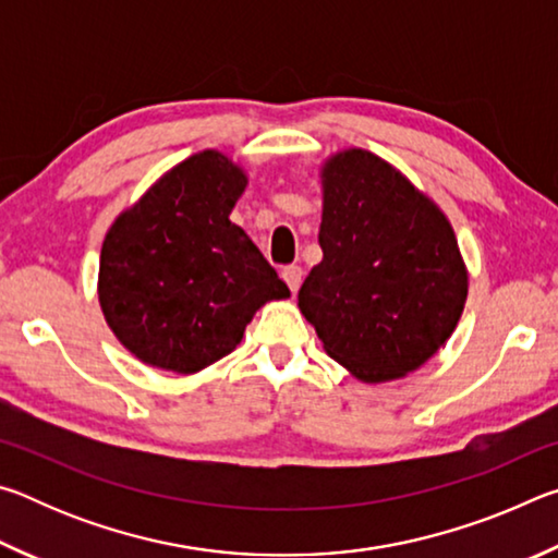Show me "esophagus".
Returning <instances> with one entry per match:
<instances>
[{"instance_id":"obj_1","label":"esophagus","mask_w":558,"mask_h":558,"mask_svg":"<svg viewBox=\"0 0 558 558\" xmlns=\"http://www.w3.org/2000/svg\"><path fill=\"white\" fill-rule=\"evenodd\" d=\"M282 280L288 282L290 292H292V295H295L298 288H300V282H302V268H300V266H288V268H282Z\"/></svg>"}]
</instances>
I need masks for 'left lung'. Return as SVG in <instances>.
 Here are the masks:
<instances>
[{
  "mask_svg": "<svg viewBox=\"0 0 558 558\" xmlns=\"http://www.w3.org/2000/svg\"><path fill=\"white\" fill-rule=\"evenodd\" d=\"M323 186V263L298 305L335 362L369 384L399 379L460 319L468 272L456 233L399 169L364 149L329 159Z\"/></svg>",
  "mask_w": 558,
  "mask_h": 558,
  "instance_id": "left-lung-1",
  "label": "left lung"
}]
</instances>
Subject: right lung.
I'll use <instances>...</instances> for the list:
<instances>
[{
	"label": "right lung",
	"instance_id": "1",
	"mask_svg": "<svg viewBox=\"0 0 558 558\" xmlns=\"http://www.w3.org/2000/svg\"><path fill=\"white\" fill-rule=\"evenodd\" d=\"M245 174L206 149L118 216L100 251L98 298L145 364L194 374L231 354L268 300L290 290L229 214Z\"/></svg>",
	"mask_w": 558,
	"mask_h": 558
}]
</instances>
